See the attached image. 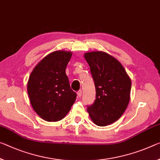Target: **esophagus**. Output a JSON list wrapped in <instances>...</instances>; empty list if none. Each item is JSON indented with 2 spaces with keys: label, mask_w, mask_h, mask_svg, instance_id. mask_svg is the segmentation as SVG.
I'll return each mask as SVG.
<instances>
[{
  "label": "esophagus",
  "mask_w": 160,
  "mask_h": 160,
  "mask_svg": "<svg viewBox=\"0 0 160 160\" xmlns=\"http://www.w3.org/2000/svg\"><path fill=\"white\" fill-rule=\"evenodd\" d=\"M82 91L81 90H80L79 91H78V97H81V96H82Z\"/></svg>",
  "instance_id": "1"
}]
</instances>
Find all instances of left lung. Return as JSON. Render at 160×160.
Instances as JSON below:
<instances>
[{
    "label": "left lung",
    "instance_id": "obj_1",
    "mask_svg": "<svg viewBox=\"0 0 160 160\" xmlns=\"http://www.w3.org/2000/svg\"><path fill=\"white\" fill-rule=\"evenodd\" d=\"M84 58L95 82L96 99L88 107L96 125L105 127L118 120L130 100L131 79L119 60L103 51L88 52Z\"/></svg>",
    "mask_w": 160,
    "mask_h": 160
}]
</instances>
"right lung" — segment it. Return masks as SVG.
Here are the masks:
<instances>
[{
	"label": "right lung",
	"mask_w": 160,
	"mask_h": 160,
	"mask_svg": "<svg viewBox=\"0 0 160 160\" xmlns=\"http://www.w3.org/2000/svg\"><path fill=\"white\" fill-rule=\"evenodd\" d=\"M72 52L56 50L35 65L28 81L30 102L42 120L57 122L64 118L76 99L65 73Z\"/></svg>",
	"instance_id": "obj_1"
}]
</instances>
